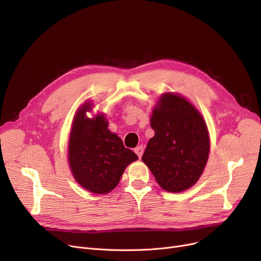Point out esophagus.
I'll return each instance as SVG.
<instances>
[{
  "label": "esophagus",
  "instance_id": "obj_1",
  "mask_svg": "<svg viewBox=\"0 0 261 261\" xmlns=\"http://www.w3.org/2000/svg\"><path fill=\"white\" fill-rule=\"evenodd\" d=\"M135 153H136L138 155V158L140 159L142 156V153H143V147H141V145H139V147H137L136 149H135Z\"/></svg>",
  "mask_w": 261,
  "mask_h": 261
}]
</instances>
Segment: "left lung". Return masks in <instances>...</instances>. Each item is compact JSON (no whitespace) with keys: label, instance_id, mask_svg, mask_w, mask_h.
<instances>
[{"label":"left lung","instance_id":"8db88e82","mask_svg":"<svg viewBox=\"0 0 261 261\" xmlns=\"http://www.w3.org/2000/svg\"><path fill=\"white\" fill-rule=\"evenodd\" d=\"M151 127L155 134L142 155L143 163L165 191L190 189L199 180L210 152L202 116L184 97L165 93L153 109Z\"/></svg>","mask_w":261,"mask_h":261}]
</instances>
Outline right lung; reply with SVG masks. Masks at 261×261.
<instances>
[{"mask_svg": "<svg viewBox=\"0 0 261 261\" xmlns=\"http://www.w3.org/2000/svg\"><path fill=\"white\" fill-rule=\"evenodd\" d=\"M90 110L91 103L85 102L76 113L68 142V163L83 189L108 194L119 184L127 165L137 161L138 156L108 129L103 114L87 118Z\"/></svg>", "mask_w": 261, "mask_h": 261, "instance_id": "1", "label": "right lung"}]
</instances>
